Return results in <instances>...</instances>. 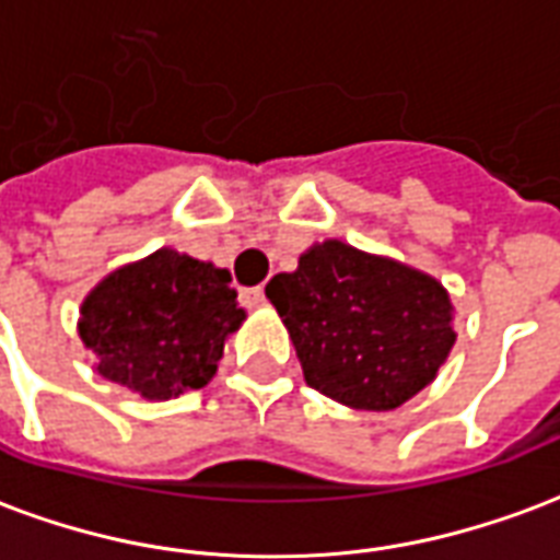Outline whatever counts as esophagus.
Listing matches in <instances>:
<instances>
[{
	"mask_svg": "<svg viewBox=\"0 0 560 560\" xmlns=\"http://www.w3.org/2000/svg\"><path fill=\"white\" fill-rule=\"evenodd\" d=\"M240 300H243V305H248V308H258L260 302H264V288H243V291H240Z\"/></svg>",
	"mask_w": 560,
	"mask_h": 560,
	"instance_id": "obj_1",
	"label": "esophagus"
}]
</instances>
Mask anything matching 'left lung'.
<instances>
[{
	"mask_svg": "<svg viewBox=\"0 0 560 560\" xmlns=\"http://www.w3.org/2000/svg\"><path fill=\"white\" fill-rule=\"evenodd\" d=\"M305 383L350 409L388 412L436 380L457 341L442 281L385 255L323 240L267 284Z\"/></svg>",
	"mask_w": 560,
	"mask_h": 560,
	"instance_id": "8db88e82",
	"label": "left lung"
}]
</instances>
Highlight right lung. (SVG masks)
Wrapping results in <instances>:
<instances>
[{
	"label": "right lung",
	"instance_id": "obj_1",
	"mask_svg": "<svg viewBox=\"0 0 560 560\" xmlns=\"http://www.w3.org/2000/svg\"><path fill=\"white\" fill-rule=\"evenodd\" d=\"M243 320L228 269L163 246L109 272L82 300L77 329L97 374L144 400H172L213 380Z\"/></svg>",
	"mask_w": 560,
	"mask_h": 560
}]
</instances>
